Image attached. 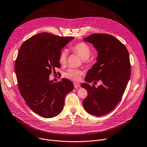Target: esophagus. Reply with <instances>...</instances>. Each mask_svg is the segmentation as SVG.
Returning a JSON list of instances; mask_svg holds the SVG:
<instances>
[{
	"label": "esophagus",
	"mask_w": 147,
	"mask_h": 147,
	"mask_svg": "<svg viewBox=\"0 0 147 147\" xmlns=\"http://www.w3.org/2000/svg\"><path fill=\"white\" fill-rule=\"evenodd\" d=\"M74 87H75V89H77V88H78V87H80V84H79V83H74Z\"/></svg>",
	"instance_id": "esophagus-1"
}]
</instances>
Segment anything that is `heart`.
<instances>
[{
    "label": "heart",
    "instance_id": "1",
    "mask_svg": "<svg viewBox=\"0 0 147 147\" xmlns=\"http://www.w3.org/2000/svg\"><path fill=\"white\" fill-rule=\"evenodd\" d=\"M72 50L77 54L83 60H87L91 55V50L87 44L83 42L78 43L74 45L71 47ZM67 52L66 50H63L60 52L58 61L62 66L65 65L67 60ZM83 72L80 70L69 69L64 74V77L72 81H78L80 80L81 77L83 75Z\"/></svg>",
    "mask_w": 147,
    "mask_h": 147
}]
</instances>
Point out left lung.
I'll list each match as a JSON object with an SVG mask.
<instances>
[{
    "label": "left lung",
    "instance_id": "8db88e82",
    "mask_svg": "<svg viewBox=\"0 0 147 147\" xmlns=\"http://www.w3.org/2000/svg\"><path fill=\"white\" fill-rule=\"evenodd\" d=\"M98 52L96 62L87 73V83L81 86L88 92L83 102L88 113L96 116L112 111L121 101L131 75V65L126 47L109 34H92L83 38ZM100 80L98 88L90 86Z\"/></svg>",
    "mask_w": 147,
    "mask_h": 147
}]
</instances>
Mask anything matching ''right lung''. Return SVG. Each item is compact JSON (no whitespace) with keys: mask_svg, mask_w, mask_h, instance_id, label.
Listing matches in <instances>:
<instances>
[{"mask_svg":"<svg viewBox=\"0 0 147 147\" xmlns=\"http://www.w3.org/2000/svg\"><path fill=\"white\" fill-rule=\"evenodd\" d=\"M74 38L43 32L26 40L19 51L14 67L20 93L28 107L43 118L59 115L64 98L74 88L67 79L58 83L49 80L55 68H60L61 49Z\"/></svg>","mask_w":147,"mask_h":147,"instance_id":"1","label":"right lung"}]
</instances>
